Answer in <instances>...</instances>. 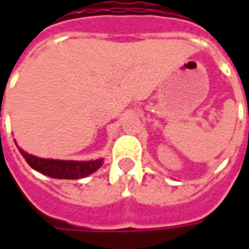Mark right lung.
Instances as JSON below:
<instances>
[{"instance_id":"1","label":"right lung","mask_w":249,"mask_h":249,"mask_svg":"<svg viewBox=\"0 0 249 249\" xmlns=\"http://www.w3.org/2000/svg\"><path fill=\"white\" fill-rule=\"evenodd\" d=\"M18 149L30 167L53 178L76 180V178H85L94 171H97L98 168L103 165L101 159L94 160V161H64V160L40 159V157L32 156L29 153H26L21 148Z\"/></svg>"}]
</instances>
